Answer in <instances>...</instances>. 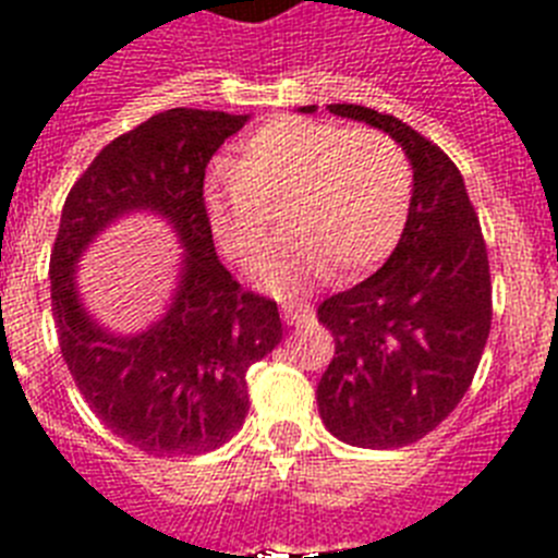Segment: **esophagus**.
<instances>
[{
  "label": "esophagus",
  "mask_w": 558,
  "mask_h": 558,
  "mask_svg": "<svg viewBox=\"0 0 558 558\" xmlns=\"http://www.w3.org/2000/svg\"><path fill=\"white\" fill-rule=\"evenodd\" d=\"M282 318L288 327H299V324H304L307 318H313V307L304 302H290L282 307Z\"/></svg>",
  "instance_id": "34e87169"
}]
</instances>
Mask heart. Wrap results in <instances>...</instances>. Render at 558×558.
<instances>
[{"mask_svg": "<svg viewBox=\"0 0 558 558\" xmlns=\"http://www.w3.org/2000/svg\"><path fill=\"white\" fill-rule=\"evenodd\" d=\"M413 172L391 136L282 117L243 142L236 167H215L204 186L209 226L226 254L251 263L270 240V211L288 236L254 268V282L295 295L329 268L354 279L391 254L411 209Z\"/></svg>", "mask_w": 558, "mask_h": 558, "instance_id": "heart-1", "label": "heart"}]
</instances>
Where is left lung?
<instances>
[{
  "label": "left lung",
  "mask_w": 558,
  "mask_h": 558,
  "mask_svg": "<svg viewBox=\"0 0 558 558\" xmlns=\"http://www.w3.org/2000/svg\"><path fill=\"white\" fill-rule=\"evenodd\" d=\"M327 111L388 133L413 167L411 209L386 265L318 307L335 338L315 391L324 427L352 447L397 450L441 425L475 377L492 327L489 259L445 150L374 108Z\"/></svg>",
  "instance_id": "obj_1"
}]
</instances>
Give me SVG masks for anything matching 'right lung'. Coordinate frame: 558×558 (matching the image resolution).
Here are the masks:
<instances>
[{
	"label": "right lung",
	"instance_id": "right-lung-1",
	"mask_svg": "<svg viewBox=\"0 0 558 558\" xmlns=\"http://www.w3.org/2000/svg\"><path fill=\"white\" fill-rule=\"evenodd\" d=\"M251 113L170 108L97 153L61 211L49 259L61 354L88 408L156 458L226 445L248 413L251 363L282 340L276 302L245 293L218 259L204 204L209 159ZM131 214H153L182 245L166 313L142 333L106 328L80 293L87 245Z\"/></svg>",
	"mask_w": 558,
	"mask_h": 558
}]
</instances>
